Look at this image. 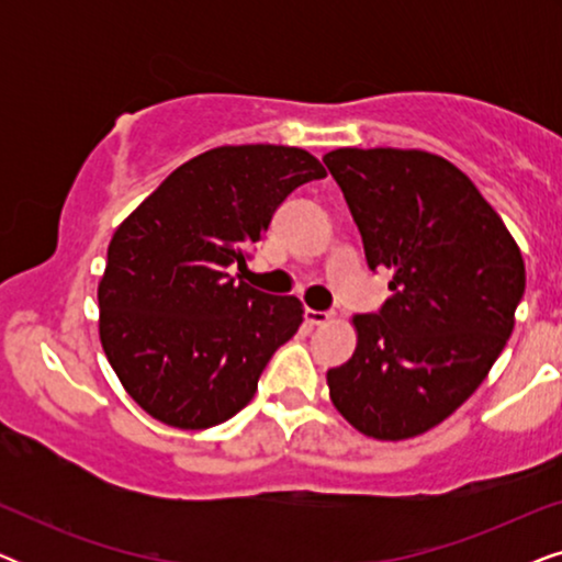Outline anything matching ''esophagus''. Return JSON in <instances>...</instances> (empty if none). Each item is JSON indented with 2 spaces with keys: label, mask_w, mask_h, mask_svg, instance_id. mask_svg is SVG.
<instances>
[{
  "label": "esophagus",
  "mask_w": 562,
  "mask_h": 562,
  "mask_svg": "<svg viewBox=\"0 0 562 562\" xmlns=\"http://www.w3.org/2000/svg\"><path fill=\"white\" fill-rule=\"evenodd\" d=\"M306 322H310L312 327H319V325H327V322H333V312H317V310H306L304 312Z\"/></svg>",
  "instance_id": "esophagus-1"
}]
</instances>
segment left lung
Segmentation results:
<instances>
[{"label": "left lung", "mask_w": 562, "mask_h": 562, "mask_svg": "<svg viewBox=\"0 0 562 562\" xmlns=\"http://www.w3.org/2000/svg\"><path fill=\"white\" fill-rule=\"evenodd\" d=\"M342 189L371 271H391L379 312L358 314L356 352L329 368L335 409L375 440L448 419L486 379L525 296V260L502 217L440 156L337 148Z\"/></svg>", "instance_id": "8db88e82"}]
</instances>
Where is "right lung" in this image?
<instances>
[{"label": "right lung", "instance_id": "right-lung-1", "mask_svg": "<svg viewBox=\"0 0 562 562\" xmlns=\"http://www.w3.org/2000/svg\"><path fill=\"white\" fill-rule=\"evenodd\" d=\"M325 176L302 148L222 145L176 168L117 227L99 281V337L150 417L206 429L250 402L304 310L229 268H245L291 191Z\"/></svg>", "mask_w": 562, "mask_h": 562}]
</instances>
